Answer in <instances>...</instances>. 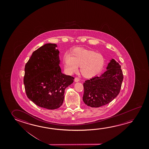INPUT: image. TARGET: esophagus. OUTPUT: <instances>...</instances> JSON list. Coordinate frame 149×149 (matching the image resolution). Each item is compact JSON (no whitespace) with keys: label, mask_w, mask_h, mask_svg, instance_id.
Listing matches in <instances>:
<instances>
[{"label":"esophagus","mask_w":149,"mask_h":149,"mask_svg":"<svg viewBox=\"0 0 149 149\" xmlns=\"http://www.w3.org/2000/svg\"><path fill=\"white\" fill-rule=\"evenodd\" d=\"M74 81H75V82H78V81H79V79L78 77H75V79H74Z\"/></svg>","instance_id":"esophagus-1"}]
</instances>
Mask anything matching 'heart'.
I'll return each mask as SVG.
<instances>
[{
  "mask_svg": "<svg viewBox=\"0 0 149 149\" xmlns=\"http://www.w3.org/2000/svg\"><path fill=\"white\" fill-rule=\"evenodd\" d=\"M63 62L68 73H73L80 66V72L83 77L91 78L98 75L102 70L105 59L102 54L95 51L76 48L71 51L70 55L65 54Z\"/></svg>",
  "mask_w": 149,
  "mask_h": 149,
  "instance_id": "obj_1",
  "label": "heart"
}]
</instances>
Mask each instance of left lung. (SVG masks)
<instances>
[{"label": "left lung", "mask_w": 149, "mask_h": 149, "mask_svg": "<svg viewBox=\"0 0 149 149\" xmlns=\"http://www.w3.org/2000/svg\"><path fill=\"white\" fill-rule=\"evenodd\" d=\"M107 71L99 76L86 80L83 84V101L92 107H99L111 102L120 92L123 74L119 63L112 59Z\"/></svg>", "instance_id": "8db88e82"}]
</instances>
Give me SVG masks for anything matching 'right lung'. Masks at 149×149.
Masks as SVG:
<instances>
[{
  "label": "right lung",
  "instance_id": "right-lung-1",
  "mask_svg": "<svg viewBox=\"0 0 149 149\" xmlns=\"http://www.w3.org/2000/svg\"><path fill=\"white\" fill-rule=\"evenodd\" d=\"M55 44H47L33 52L25 66L23 82L28 98L40 107L54 110L63 102L65 88L73 77L62 73L59 51Z\"/></svg>",
  "mask_w": 149,
  "mask_h": 149
}]
</instances>
